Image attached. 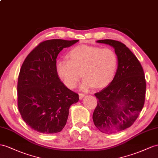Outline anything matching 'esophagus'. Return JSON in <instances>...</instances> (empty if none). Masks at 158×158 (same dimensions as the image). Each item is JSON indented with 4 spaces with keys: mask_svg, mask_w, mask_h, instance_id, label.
<instances>
[{
    "mask_svg": "<svg viewBox=\"0 0 158 158\" xmlns=\"http://www.w3.org/2000/svg\"><path fill=\"white\" fill-rule=\"evenodd\" d=\"M85 94H82V93H80V94H79V99H83V98H84V97H85Z\"/></svg>",
    "mask_w": 158,
    "mask_h": 158,
    "instance_id": "1",
    "label": "esophagus"
}]
</instances>
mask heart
<instances>
[{
  "mask_svg": "<svg viewBox=\"0 0 158 158\" xmlns=\"http://www.w3.org/2000/svg\"><path fill=\"white\" fill-rule=\"evenodd\" d=\"M67 59L56 63V71L64 85L69 89L76 87L81 77L83 90L93 87L103 89L110 84L118 66V57L110 48L80 44L69 51Z\"/></svg>",
  "mask_w": 158,
  "mask_h": 158,
  "instance_id": "heart-1",
  "label": "heart"
}]
</instances>
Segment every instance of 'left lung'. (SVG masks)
Segmentation results:
<instances>
[{
  "mask_svg": "<svg viewBox=\"0 0 158 158\" xmlns=\"http://www.w3.org/2000/svg\"><path fill=\"white\" fill-rule=\"evenodd\" d=\"M97 42L114 48L118 66L110 84L95 94L98 101L93 120L102 132H119L132 125L142 110L146 90L144 72L139 60L123 43L111 39Z\"/></svg>",
  "mask_w": 158,
  "mask_h": 158,
  "instance_id": "left-lung-1",
  "label": "left lung"
}]
</instances>
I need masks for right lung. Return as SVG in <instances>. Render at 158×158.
I'll list each match as a JSON object with an SVG mask.
<instances>
[{
    "mask_svg": "<svg viewBox=\"0 0 158 158\" xmlns=\"http://www.w3.org/2000/svg\"><path fill=\"white\" fill-rule=\"evenodd\" d=\"M79 40L51 39L39 43L22 64L17 84L18 107L23 119L38 132H60L69 110L79 95L64 86L56 71L58 54Z\"/></svg>",
    "mask_w": 158,
    "mask_h": 158,
    "instance_id": "add662e5",
    "label": "right lung"
}]
</instances>
